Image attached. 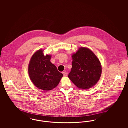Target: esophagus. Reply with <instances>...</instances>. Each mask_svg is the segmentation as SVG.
Listing matches in <instances>:
<instances>
[{"label":"esophagus","mask_w":128,"mask_h":128,"mask_svg":"<svg viewBox=\"0 0 128 128\" xmlns=\"http://www.w3.org/2000/svg\"><path fill=\"white\" fill-rule=\"evenodd\" d=\"M63 73V76H67V75H68V73H67V72H62Z\"/></svg>","instance_id":"esophagus-1"}]
</instances>
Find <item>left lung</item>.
<instances>
[{"label": "left lung", "mask_w": 128, "mask_h": 128, "mask_svg": "<svg viewBox=\"0 0 128 128\" xmlns=\"http://www.w3.org/2000/svg\"><path fill=\"white\" fill-rule=\"evenodd\" d=\"M72 56L69 79L80 89L87 90L96 85L102 73L101 63L96 56L90 49L80 47Z\"/></svg>", "instance_id": "obj_1"}]
</instances>
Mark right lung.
<instances>
[{
  "label": "right lung",
  "mask_w": 128,
  "mask_h": 128,
  "mask_svg": "<svg viewBox=\"0 0 128 128\" xmlns=\"http://www.w3.org/2000/svg\"><path fill=\"white\" fill-rule=\"evenodd\" d=\"M43 51L40 49L32 56L28 65V73L36 87L48 91L58 86L63 75L50 62L51 55L44 56Z\"/></svg>",
  "instance_id": "add662e5"
}]
</instances>
